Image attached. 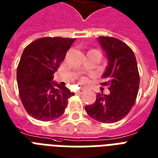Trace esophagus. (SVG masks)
<instances>
[{
  "mask_svg": "<svg viewBox=\"0 0 158 158\" xmlns=\"http://www.w3.org/2000/svg\"><path fill=\"white\" fill-rule=\"evenodd\" d=\"M84 92H85V90H84V89H81V90H79V91H78L77 92V93L78 94H83Z\"/></svg>",
  "mask_w": 158,
  "mask_h": 158,
  "instance_id": "obj_1",
  "label": "esophagus"
}]
</instances>
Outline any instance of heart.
Segmentation results:
<instances>
[{"mask_svg": "<svg viewBox=\"0 0 158 158\" xmlns=\"http://www.w3.org/2000/svg\"><path fill=\"white\" fill-rule=\"evenodd\" d=\"M86 81V78H81V83H85Z\"/></svg>", "mask_w": 158, "mask_h": 158, "instance_id": "b5f03b06", "label": "heart"}]
</instances>
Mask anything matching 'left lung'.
<instances>
[{"label":"left lung","instance_id":"8db88e82","mask_svg":"<svg viewBox=\"0 0 158 158\" xmlns=\"http://www.w3.org/2000/svg\"><path fill=\"white\" fill-rule=\"evenodd\" d=\"M98 41L106 53L108 65L103 73L110 93H98L93 104L85 106L86 113L102 123L123 119L133 106L139 88L140 77L132 50L119 39L99 36Z\"/></svg>","mask_w":158,"mask_h":158}]
</instances>
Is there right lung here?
I'll list each match as a JSON object with an SVG mask.
<instances>
[{"label":"right lung","instance_id":"1","mask_svg":"<svg viewBox=\"0 0 158 158\" xmlns=\"http://www.w3.org/2000/svg\"><path fill=\"white\" fill-rule=\"evenodd\" d=\"M75 40L43 37L32 41L23 51L16 79L21 102L33 118L48 122L60 117L68 99L75 95L66 86L52 81L53 74Z\"/></svg>","mask_w":158,"mask_h":158}]
</instances>
